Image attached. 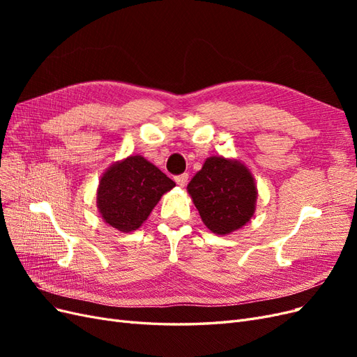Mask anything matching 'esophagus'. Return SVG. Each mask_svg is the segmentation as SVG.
Wrapping results in <instances>:
<instances>
[{"label":"esophagus","mask_w":357,"mask_h":357,"mask_svg":"<svg viewBox=\"0 0 357 357\" xmlns=\"http://www.w3.org/2000/svg\"><path fill=\"white\" fill-rule=\"evenodd\" d=\"M174 180H176V183H177V185H178L180 188H185V186L188 185L189 176H188V174H180V176H177Z\"/></svg>","instance_id":"34e87169"}]
</instances>
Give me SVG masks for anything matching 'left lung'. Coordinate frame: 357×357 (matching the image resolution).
<instances>
[{
    "mask_svg": "<svg viewBox=\"0 0 357 357\" xmlns=\"http://www.w3.org/2000/svg\"><path fill=\"white\" fill-rule=\"evenodd\" d=\"M188 192L204 225L218 235L243 228L256 210L255 178L240 160L207 158L190 180Z\"/></svg>",
    "mask_w": 357,
    "mask_h": 357,
    "instance_id": "1",
    "label": "left lung"
}]
</instances>
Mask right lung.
Instances as JSON below:
<instances>
[{
  "label": "right lung",
  "instance_id": "obj_1",
  "mask_svg": "<svg viewBox=\"0 0 357 357\" xmlns=\"http://www.w3.org/2000/svg\"><path fill=\"white\" fill-rule=\"evenodd\" d=\"M174 186V181L143 156H128L102 174L96 207L105 223L131 232L147 220L160 197Z\"/></svg>",
  "mask_w": 357,
  "mask_h": 357
}]
</instances>
